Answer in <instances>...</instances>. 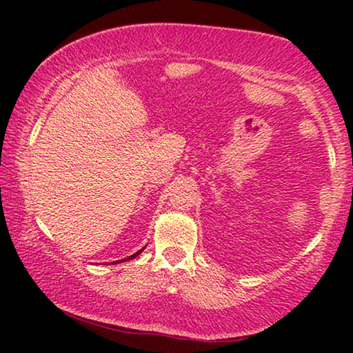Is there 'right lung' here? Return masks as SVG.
<instances>
[{
  "instance_id": "add662e5",
  "label": "right lung",
  "mask_w": 353,
  "mask_h": 353,
  "mask_svg": "<svg viewBox=\"0 0 353 353\" xmlns=\"http://www.w3.org/2000/svg\"><path fill=\"white\" fill-rule=\"evenodd\" d=\"M143 249H144V248H143ZM143 249H141V250H138V252H137V254L130 255V257H127V259H123V260H117V262H114V263H119V262H125V260H132V259H134V257H137V255H139V254H141V252H143Z\"/></svg>"
}]
</instances>
